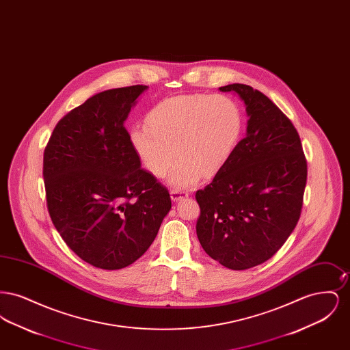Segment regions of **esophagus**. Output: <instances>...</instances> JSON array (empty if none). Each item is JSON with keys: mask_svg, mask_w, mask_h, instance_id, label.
<instances>
[{"mask_svg": "<svg viewBox=\"0 0 350 350\" xmlns=\"http://www.w3.org/2000/svg\"><path fill=\"white\" fill-rule=\"evenodd\" d=\"M186 197H189V194H187L186 191H183V190H176V189L170 190V198H172L173 202L183 200V198H186Z\"/></svg>", "mask_w": 350, "mask_h": 350, "instance_id": "esophagus-1", "label": "esophagus"}]
</instances>
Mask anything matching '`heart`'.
Returning <instances> with one entry per match:
<instances>
[{
    "mask_svg": "<svg viewBox=\"0 0 350 350\" xmlns=\"http://www.w3.org/2000/svg\"><path fill=\"white\" fill-rule=\"evenodd\" d=\"M146 127L130 133L133 150L156 177L186 189L211 177L231 159L240 140L243 116L226 96H177L159 102L146 117Z\"/></svg>",
    "mask_w": 350,
    "mask_h": 350,
    "instance_id": "1",
    "label": "heart"
}]
</instances>
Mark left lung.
<instances>
[{"label":"left lung","instance_id":"left-lung-1","mask_svg":"<svg viewBox=\"0 0 350 350\" xmlns=\"http://www.w3.org/2000/svg\"><path fill=\"white\" fill-rule=\"evenodd\" d=\"M244 102L245 137L211 183L196 193L197 236L204 252L232 270L273 257L299 220L307 161L290 119L250 85L219 88Z\"/></svg>","mask_w":350,"mask_h":350}]
</instances>
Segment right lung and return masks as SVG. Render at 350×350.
<instances>
[{
	"label": "right lung",
	"instance_id": "1",
	"mask_svg": "<svg viewBox=\"0 0 350 350\" xmlns=\"http://www.w3.org/2000/svg\"><path fill=\"white\" fill-rule=\"evenodd\" d=\"M147 89H109L88 98L56 124L44 150L55 228L81 260L105 270L142 257L172 207L167 187L142 169L124 129Z\"/></svg>",
	"mask_w": 350,
	"mask_h": 350
}]
</instances>
